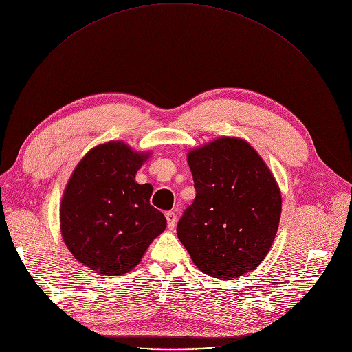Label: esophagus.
<instances>
[{
    "mask_svg": "<svg viewBox=\"0 0 352 352\" xmlns=\"http://www.w3.org/2000/svg\"><path fill=\"white\" fill-rule=\"evenodd\" d=\"M166 217H167V225H168V229L173 230L175 228V223H177V214L174 212H167L166 213Z\"/></svg>",
    "mask_w": 352,
    "mask_h": 352,
    "instance_id": "esophagus-1",
    "label": "esophagus"
}]
</instances>
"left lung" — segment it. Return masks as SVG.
Segmentation results:
<instances>
[{
  "label": "left lung",
  "mask_w": 352,
  "mask_h": 352,
  "mask_svg": "<svg viewBox=\"0 0 352 352\" xmlns=\"http://www.w3.org/2000/svg\"><path fill=\"white\" fill-rule=\"evenodd\" d=\"M197 197L177 225L195 265L217 279L257 268L278 232L282 198L260 154L245 140L219 138L188 153Z\"/></svg>",
  "instance_id": "left-lung-1"
}]
</instances>
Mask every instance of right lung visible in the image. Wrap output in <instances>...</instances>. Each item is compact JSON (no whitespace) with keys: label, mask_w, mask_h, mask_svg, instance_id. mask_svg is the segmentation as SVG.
<instances>
[{"label":"right lung","mask_w":352,"mask_h":352,"mask_svg":"<svg viewBox=\"0 0 352 352\" xmlns=\"http://www.w3.org/2000/svg\"><path fill=\"white\" fill-rule=\"evenodd\" d=\"M148 155L108 142L91 148L67 182L61 236L74 258L95 272H129L167 226L164 214L150 205L151 185L135 181Z\"/></svg>","instance_id":"right-lung-1"}]
</instances>
